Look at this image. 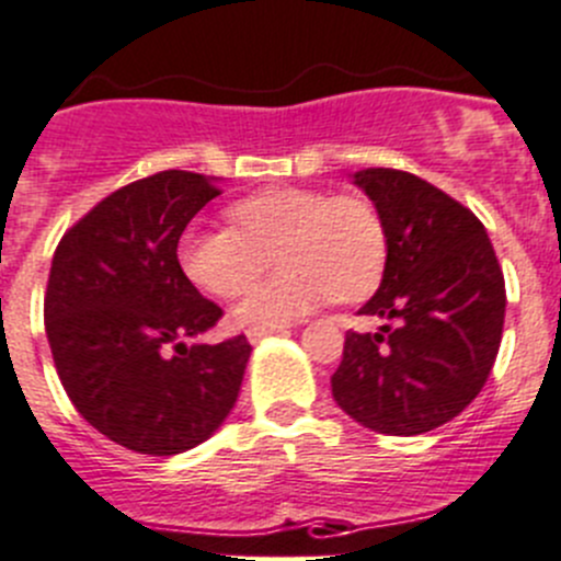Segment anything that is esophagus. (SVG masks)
<instances>
[{
	"label": "esophagus",
	"mask_w": 561,
	"mask_h": 561,
	"mask_svg": "<svg viewBox=\"0 0 561 561\" xmlns=\"http://www.w3.org/2000/svg\"><path fill=\"white\" fill-rule=\"evenodd\" d=\"M275 331H280V325H275V328H250V331H247V339L255 344V342H261V339L270 336V333H275Z\"/></svg>",
	"instance_id": "obj_1"
}]
</instances>
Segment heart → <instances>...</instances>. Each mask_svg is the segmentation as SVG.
<instances>
[{
	"mask_svg": "<svg viewBox=\"0 0 561 561\" xmlns=\"http://www.w3.org/2000/svg\"><path fill=\"white\" fill-rule=\"evenodd\" d=\"M233 228L188 225L178 239L180 270L214 297H236L280 261L284 272L247 291L233 317L244 328L300 320L331 300H362L387 264V228L369 199L300 186L255 192L228 208Z\"/></svg>",
	"mask_w": 561,
	"mask_h": 561,
	"instance_id": "heart-1",
	"label": "heart"
}]
</instances>
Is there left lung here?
I'll list each match as a JSON object with an SVG mask.
<instances>
[{
    "instance_id": "8db88e82",
    "label": "left lung",
    "mask_w": 561,
    "mask_h": 561,
    "mask_svg": "<svg viewBox=\"0 0 561 561\" xmlns=\"http://www.w3.org/2000/svg\"><path fill=\"white\" fill-rule=\"evenodd\" d=\"M353 183L387 228L381 286L358 314L375 333L347 331L333 400L364 428L417 436L476 400L501 347L506 286L484 225L428 180L362 169Z\"/></svg>"
}]
</instances>
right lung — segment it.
<instances>
[{"instance_id":"obj_1","label":"right lung","mask_w":561,"mask_h":561,"mask_svg":"<svg viewBox=\"0 0 561 561\" xmlns=\"http://www.w3.org/2000/svg\"><path fill=\"white\" fill-rule=\"evenodd\" d=\"M219 197L217 178L158 172L107 194L55 250L46 339L66 394L127 450L174 456L208 439L239 398L250 342H199L222 308L180 270L178 239Z\"/></svg>"}]
</instances>
